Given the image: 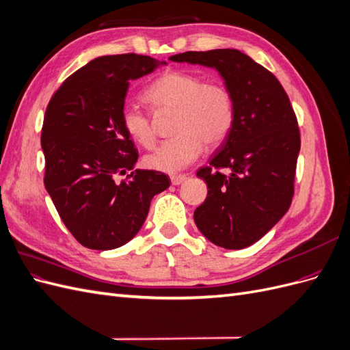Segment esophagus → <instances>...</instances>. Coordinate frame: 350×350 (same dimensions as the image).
<instances>
[{"instance_id": "obj_1", "label": "esophagus", "mask_w": 350, "mask_h": 350, "mask_svg": "<svg viewBox=\"0 0 350 350\" xmlns=\"http://www.w3.org/2000/svg\"><path fill=\"white\" fill-rule=\"evenodd\" d=\"M187 181V176L185 175H172L171 176V183L172 185H181L183 183Z\"/></svg>"}]
</instances>
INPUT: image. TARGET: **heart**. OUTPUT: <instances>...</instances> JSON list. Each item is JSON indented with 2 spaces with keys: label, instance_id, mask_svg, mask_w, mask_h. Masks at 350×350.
Listing matches in <instances>:
<instances>
[{
  "label": "heart",
  "instance_id": "b5f03b06",
  "mask_svg": "<svg viewBox=\"0 0 350 350\" xmlns=\"http://www.w3.org/2000/svg\"><path fill=\"white\" fill-rule=\"evenodd\" d=\"M154 111H174L171 133L175 135L159 144L144 157L147 167L176 174L196 162L206 146H217L235 122V99L221 83L207 81L198 74L172 70L157 77L144 92ZM125 134L144 149L156 140L149 113L134 105H125L121 115Z\"/></svg>",
  "mask_w": 350,
  "mask_h": 350
}]
</instances>
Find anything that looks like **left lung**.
I'll return each instance as SVG.
<instances>
[{"label": "left lung", "instance_id": "8db88e82", "mask_svg": "<svg viewBox=\"0 0 350 350\" xmlns=\"http://www.w3.org/2000/svg\"><path fill=\"white\" fill-rule=\"evenodd\" d=\"M169 59L217 70L234 94V126L208 166L197 172L207 184V197L194 221L215 245L247 248L292 203L301 135L291 100L269 70L238 49L188 51Z\"/></svg>", "mask_w": 350, "mask_h": 350}]
</instances>
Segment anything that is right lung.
<instances>
[{"mask_svg": "<svg viewBox=\"0 0 350 350\" xmlns=\"http://www.w3.org/2000/svg\"><path fill=\"white\" fill-rule=\"evenodd\" d=\"M166 64L122 54L94 58L51 98L42 126L45 188L83 247L113 250L133 239L152 198L171 185L165 174L134 169L139 152L121 122L131 80ZM130 170L121 183L116 176Z\"/></svg>", "mask_w": 350, "mask_h": 350, "instance_id": "obj_1", "label": "right lung"}]
</instances>
